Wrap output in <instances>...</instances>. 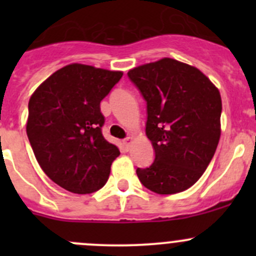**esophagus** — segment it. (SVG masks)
<instances>
[{
	"label": "esophagus",
	"mask_w": 256,
	"mask_h": 256,
	"mask_svg": "<svg viewBox=\"0 0 256 256\" xmlns=\"http://www.w3.org/2000/svg\"><path fill=\"white\" fill-rule=\"evenodd\" d=\"M131 141H132V138H126L125 140L122 141V142H124V146H125V148H126V150H128V148H130Z\"/></svg>",
	"instance_id": "obj_1"
}]
</instances>
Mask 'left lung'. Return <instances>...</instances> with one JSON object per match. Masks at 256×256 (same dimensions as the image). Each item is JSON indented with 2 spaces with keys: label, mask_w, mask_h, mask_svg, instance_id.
Wrapping results in <instances>:
<instances>
[{
  "label": "left lung",
  "mask_w": 256,
  "mask_h": 256,
  "mask_svg": "<svg viewBox=\"0 0 256 256\" xmlns=\"http://www.w3.org/2000/svg\"><path fill=\"white\" fill-rule=\"evenodd\" d=\"M128 76L146 102V135L154 150L151 166L136 170L138 180L157 194L188 190L218 146L219 90L200 69L171 58L131 69Z\"/></svg>",
  "instance_id": "1"
}]
</instances>
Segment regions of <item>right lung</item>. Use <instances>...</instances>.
Wrapping results in <instances>:
<instances>
[{"mask_svg":"<svg viewBox=\"0 0 256 256\" xmlns=\"http://www.w3.org/2000/svg\"><path fill=\"white\" fill-rule=\"evenodd\" d=\"M121 76L122 72L69 64L30 96L28 140L40 168L69 192L88 194L100 190L120 154L102 136L100 102Z\"/></svg>","mask_w":256,"mask_h":256,"instance_id":"1","label":"right lung"}]
</instances>
